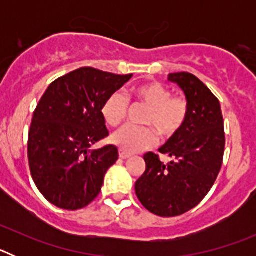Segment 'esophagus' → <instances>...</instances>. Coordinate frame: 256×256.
<instances>
[{"label":"esophagus","instance_id":"esophagus-1","mask_svg":"<svg viewBox=\"0 0 256 256\" xmlns=\"http://www.w3.org/2000/svg\"><path fill=\"white\" fill-rule=\"evenodd\" d=\"M119 156H120V159H128V158H130V154L126 152V151L120 150L119 151Z\"/></svg>","mask_w":256,"mask_h":256}]
</instances>
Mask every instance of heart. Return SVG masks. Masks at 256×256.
I'll use <instances>...</instances> for the list:
<instances>
[{
  "label": "heart",
  "mask_w": 256,
  "mask_h": 256,
  "mask_svg": "<svg viewBox=\"0 0 256 256\" xmlns=\"http://www.w3.org/2000/svg\"><path fill=\"white\" fill-rule=\"evenodd\" d=\"M130 98H136L148 106L142 123L152 126L160 138L168 140L177 134L186 123L188 115V102L183 96H172L169 88L158 82H148L134 87L128 94ZM128 100L122 92H114L104 101L101 115L110 126H119L126 119ZM150 126H126L114 133L112 142L126 152L151 148L156 141V134Z\"/></svg>",
  "instance_id": "b5f03b06"
}]
</instances>
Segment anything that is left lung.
<instances>
[{
  "label": "left lung",
  "instance_id": "obj_1",
  "mask_svg": "<svg viewBox=\"0 0 256 256\" xmlns=\"http://www.w3.org/2000/svg\"><path fill=\"white\" fill-rule=\"evenodd\" d=\"M168 79L186 96V123L159 148L170 162L165 164L148 152L146 170L134 184L141 204L159 216H180L200 204L218 177L226 146L220 104L209 88L186 72Z\"/></svg>",
  "mask_w": 256,
  "mask_h": 256
}]
</instances>
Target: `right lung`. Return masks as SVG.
Wrapping results in <instances>:
<instances>
[{
    "instance_id": "right-lung-1",
    "label": "right lung",
    "mask_w": 256,
    "mask_h": 256,
    "mask_svg": "<svg viewBox=\"0 0 256 256\" xmlns=\"http://www.w3.org/2000/svg\"><path fill=\"white\" fill-rule=\"evenodd\" d=\"M130 78L79 68L54 80L38 102L28 136L29 168L37 188L55 206L82 209L100 194L119 156L114 144L91 150L108 136L101 106Z\"/></svg>"
}]
</instances>
